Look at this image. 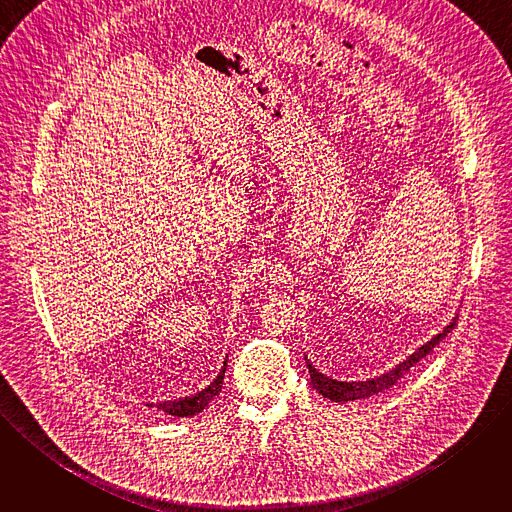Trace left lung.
<instances>
[{
    "label": "left lung",
    "mask_w": 512,
    "mask_h": 512,
    "mask_svg": "<svg viewBox=\"0 0 512 512\" xmlns=\"http://www.w3.org/2000/svg\"><path fill=\"white\" fill-rule=\"evenodd\" d=\"M456 320L458 316H454V320L440 332L435 334L431 340H427L425 344H421L413 354H409L403 362H399L395 369H391L389 373L381 375V377H375V379H367V381H338V379H332L324 373H320L314 364L308 360L306 356V364H308V371H310V381H312V387L324 395L326 399L334 401V403H346V401H356V399H367V397H373L377 393H383L387 389H391L403 375H407L411 371V367H415V364L425 358L437 344H440L448 332H452V328L456 326Z\"/></svg>",
    "instance_id": "8db88e82"
}]
</instances>
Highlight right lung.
I'll list each match as a JSON object with an SVG mask.
<instances>
[{"label": "right lung", "mask_w": 512, "mask_h": 512, "mask_svg": "<svg viewBox=\"0 0 512 512\" xmlns=\"http://www.w3.org/2000/svg\"><path fill=\"white\" fill-rule=\"evenodd\" d=\"M225 371H227V360L223 362L221 373L216 375V379H214L208 387H204L202 391H198V393L192 395V397H186V399H180V401L160 403L158 409H162L164 413H168V415H172V417H192V415L200 413L218 393H221L223 381H225Z\"/></svg>", "instance_id": "obj_1"}]
</instances>
